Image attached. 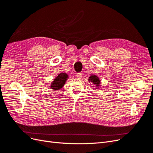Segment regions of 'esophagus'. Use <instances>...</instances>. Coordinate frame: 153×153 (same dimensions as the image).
<instances>
[{"mask_svg":"<svg viewBox=\"0 0 153 153\" xmlns=\"http://www.w3.org/2000/svg\"><path fill=\"white\" fill-rule=\"evenodd\" d=\"M76 77H77L78 78H79V79H80V78L82 77V73H76Z\"/></svg>","mask_w":153,"mask_h":153,"instance_id":"esophagus-1","label":"esophagus"}]
</instances>
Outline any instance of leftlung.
Listing matches in <instances>:
<instances>
[{"instance_id": "left-lung-1", "label": "left lung", "mask_w": 153, "mask_h": 153, "mask_svg": "<svg viewBox=\"0 0 153 153\" xmlns=\"http://www.w3.org/2000/svg\"><path fill=\"white\" fill-rule=\"evenodd\" d=\"M88 81H89V82H92V84L95 85L96 89H100L99 87H100L101 85V80L100 79V78L96 75H91L89 76V79H88Z\"/></svg>"}]
</instances>
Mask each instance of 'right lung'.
<instances>
[{"label": "right lung", "instance_id": "obj_1", "mask_svg": "<svg viewBox=\"0 0 153 153\" xmlns=\"http://www.w3.org/2000/svg\"><path fill=\"white\" fill-rule=\"evenodd\" d=\"M69 78V75L67 73L62 72L59 73V75L51 82L50 88L53 91H59L65 85L66 82Z\"/></svg>", "mask_w": 153, "mask_h": 153}]
</instances>
